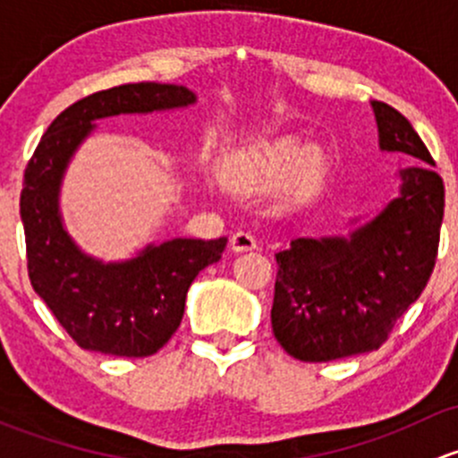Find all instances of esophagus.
<instances>
[{
  "label": "esophagus",
  "instance_id": "obj_1",
  "mask_svg": "<svg viewBox=\"0 0 458 458\" xmlns=\"http://www.w3.org/2000/svg\"><path fill=\"white\" fill-rule=\"evenodd\" d=\"M230 248L234 252H248V250H255L257 248V239L252 233H246V230H239L230 237Z\"/></svg>",
  "mask_w": 458,
  "mask_h": 458
}]
</instances>
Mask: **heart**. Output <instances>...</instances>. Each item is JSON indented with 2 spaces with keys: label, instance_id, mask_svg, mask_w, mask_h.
<instances>
[{
  "label": "heart",
  "instance_id": "obj_1",
  "mask_svg": "<svg viewBox=\"0 0 458 458\" xmlns=\"http://www.w3.org/2000/svg\"><path fill=\"white\" fill-rule=\"evenodd\" d=\"M321 152L294 137L248 143L224 157L225 179L243 191H267L285 182L303 188L321 173Z\"/></svg>",
  "mask_w": 458,
  "mask_h": 458
}]
</instances>
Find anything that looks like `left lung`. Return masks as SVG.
<instances>
[{
	"instance_id": "8db88e82",
	"label": "left lung",
	"mask_w": 458,
	"mask_h": 458,
	"mask_svg": "<svg viewBox=\"0 0 458 458\" xmlns=\"http://www.w3.org/2000/svg\"><path fill=\"white\" fill-rule=\"evenodd\" d=\"M383 152L405 155L399 192L348 234L297 237L276 252L272 332L299 361L326 363L372 352L428 285L443 221V182L412 123L370 101Z\"/></svg>"
}]
</instances>
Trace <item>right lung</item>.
Here are the masks:
<instances>
[{
	"instance_id": "1",
	"label": "right lung",
	"mask_w": 458,
	"mask_h": 458,
	"mask_svg": "<svg viewBox=\"0 0 458 458\" xmlns=\"http://www.w3.org/2000/svg\"><path fill=\"white\" fill-rule=\"evenodd\" d=\"M197 95L186 86H114L68 106L48 126L26 165L20 215L29 276L35 293L84 350L113 357H150L168 344L186 308V294L203 267L224 255L228 239L152 242L135 257L104 261L81 250L62 216V183L72 157L95 122L117 114L188 108Z\"/></svg>"
}]
</instances>
